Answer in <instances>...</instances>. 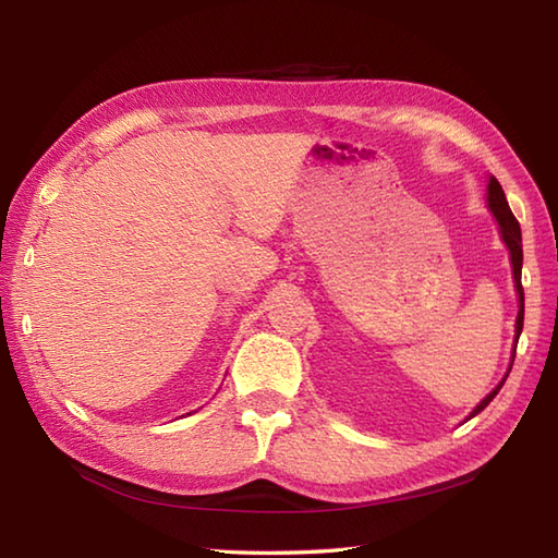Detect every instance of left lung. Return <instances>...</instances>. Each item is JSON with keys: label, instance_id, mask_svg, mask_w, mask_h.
<instances>
[{"label": "left lung", "instance_id": "left-lung-1", "mask_svg": "<svg viewBox=\"0 0 558 558\" xmlns=\"http://www.w3.org/2000/svg\"><path fill=\"white\" fill-rule=\"evenodd\" d=\"M487 192H489V208L494 213L496 222H499V230H501V236H504V242L508 246V252H511L515 290H518V298H520V312H518V322H515V348H518V338H520V330H523V318H525V292H523V282H520V270H523V240H520V225H518L515 216L511 213V208H508L506 194H504L501 184L496 182V177H492V180H489ZM513 357H515V354H513ZM506 378H508V374L504 376V381H506ZM504 381L496 386L492 393L480 402L475 410H472L470 417H475V414H480L484 408L489 405V402L496 398V393H499V390H501Z\"/></svg>", "mask_w": 558, "mask_h": 558}]
</instances>
